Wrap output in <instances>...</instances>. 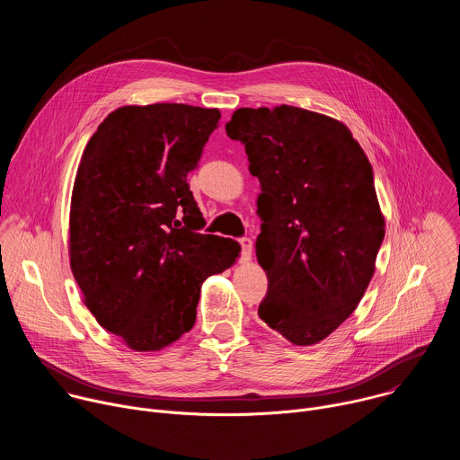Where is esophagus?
I'll list each match as a JSON object with an SVG mask.
<instances>
[{"mask_svg":"<svg viewBox=\"0 0 460 460\" xmlns=\"http://www.w3.org/2000/svg\"><path fill=\"white\" fill-rule=\"evenodd\" d=\"M238 243L242 247V261H249L251 252H252V240L251 238H240Z\"/></svg>","mask_w":460,"mask_h":460,"instance_id":"obj_1","label":"esophagus"}]
</instances>
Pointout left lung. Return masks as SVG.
I'll return each instance as SVG.
<instances>
[{
	"mask_svg": "<svg viewBox=\"0 0 460 460\" xmlns=\"http://www.w3.org/2000/svg\"><path fill=\"white\" fill-rule=\"evenodd\" d=\"M258 178V316L295 346L330 337L357 309L384 240L371 164L339 119L300 107H242L226 123Z\"/></svg>",
	"mask_w": 460,
	"mask_h": 460,
	"instance_id": "1",
	"label": "left lung"
}]
</instances>
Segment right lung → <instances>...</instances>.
Returning <instances> with one entry per match:
<instances>
[{"label":"right lung","mask_w":460,"mask_h":460,"mask_svg":"<svg viewBox=\"0 0 460 460\" xmlns=\"http://www.w3.org/2000/svg\"><path fill=\"white\" fill-rule=\"evenodd\" d=\"M220 111L123 105L91 137L75 178L71 270L98 323L135 351L190 332L206 279L229 270L238 242L204 234L189 190Z\"/></svg>","instance_id":"right-lung-1"}]
</instances>
